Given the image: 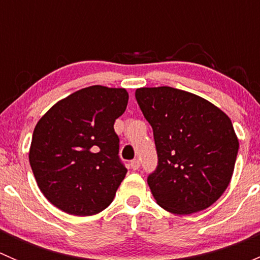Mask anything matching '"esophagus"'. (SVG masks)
I'll use <instances>...</instances> for the list:
<instances>
[{
	"label": "esophagus",
	"mask_w": 260,
	"mask_h": 260,
	"mask_svg": "<svg viewBox=\"0 0 260 260\" xmlns=\"http://www.w3.org/2000/svg\"><path fill=\"white\" fill-rule=\"evenodd\" d=\"M140 166H141V162H140V159H133V161H131V169L132 170H138L140 169Z\"/></svg>",
	"instance_id": "1"
}]
</instances>
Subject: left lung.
<instances>
[{
    "mask_svg": "<svg viewBox=\"0 0 260 260\" xmlns=\"http://www.w3.org/2000/svg\"><path fill=\"white\" fill-rule=\"evenodd\" d=\"M136 99L153 129L158 165L147 179L165 210H205L232 180L239 141L232 120L206 99L171 88H140Z\"/></svg>",
    "mask_w": 260,
    "mask_h": 260,
    "instance_id": "1",
    "label": "left lung"
}]
</instances>
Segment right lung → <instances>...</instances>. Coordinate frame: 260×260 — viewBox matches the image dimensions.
<instances>
[{
  "label": "right lung",
  "instance_id": "add662e5",
  "mask_svg": "<svg viewBox=\"0 0 260 260\" xmlns=\"http://www.w3.org/2000/svg\"><path fill=\"white\" fill-rule=\"evenodd\" d=\"M127 103L125 89L91 85L57 102L38 122L28 159L39 188L57 209L90 216L111 205L127 174L113 127Z\"/></svg>",
  "mask_w": 260,
  "mask_h": 260
}]
</instances>
